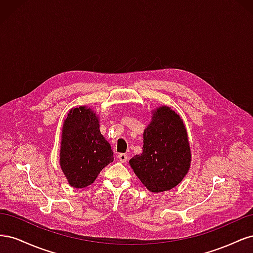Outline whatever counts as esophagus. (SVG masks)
Segmentation results:
<instances>
[{
  "label": "esophagus",
  "mask_w": 253,
  "mask_h": 253,
  "mask_svg": "<svg viewBox=\"0 0 253 253\" xmlns=\"http://www.w3.org/2000/svg\"><path fill=\"white\" fill-rule=\"evenodd\" d=\"M118 159H119V162L120 163H126V160H127V156L126 155V154H124V153H120V154H118Z\"/></svg>",
  "instance_id": "34e87169"
}]
</instances>
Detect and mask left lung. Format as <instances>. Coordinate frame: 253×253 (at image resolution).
I'll list each match as a JSON object with an SVG mask.
<instances>
[{"label": "left lung", "mask_w": 253, "mask_h": 253, "mask_svg": "<svg viewBox=\"0 0 253 253\" xmlns=\"http://www.w3.org/2000/svg\"><path fill=\"white\" fill-rule=\"evenodd\" d=\"M191 152L188 135L179 115L162 106L144 129L143 150L131 160L132 169L151 192L176 187L188 173Z\"/></svg>", "instance_id": "8db88e82"}]
</instances>
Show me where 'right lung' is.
<instances>
[{"mask_svg":"<svg viewBox=\"0 0 253 253\" xmlns=\"http://www.w3.org/2000/svg\"><path fill=\"white\" fill-rule=\"evenodd\" d=\"M113 160L111 145L100 133L96 114L85 106L71 110L63 124L60 150L61 169L70 185L89 186Z\"/></svg>","mask_w":253,"mask_h":253,"instance_id":"1","label":"right lung"}]
</instances>
